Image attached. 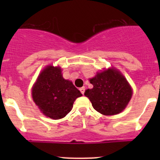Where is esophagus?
<instances>
[{
    "instance_id": "esophagus-1",
    "label": "esophagus",
    "mask_w": 160,
    "mask_h": 160,
    "mask_svg": "<svg viewBox=\"0 0 160 160\" xmlns=\"http://www.w3.org/2000/svg\"><path fill=\"white\" fill-rule=\"evenodd\" d=\"M80 92H81V93L82 94H84V92H85V88L84 87H83V88H80Z\"/></svg>"
}]
</instances>
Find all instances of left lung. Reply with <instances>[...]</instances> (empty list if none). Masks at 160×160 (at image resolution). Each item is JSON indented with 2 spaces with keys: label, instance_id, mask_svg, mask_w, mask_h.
<instances>
[{
  "label": "left lung",
  "instance_id": "1",
  "mask_svg": "<svg viewBox=\"0 0 160 160\" xmlns=\"http://www.w3.org/2000/svg\"><path fill=\"white\" fill-rule=\"evenodd\" d=\"M90 82L92 89L85 91L92 106L104 115H114L125 109L132 95V88L125 77L114 69L98 72Z\"/></svg>",
  "mask_w": 160,
  "mask_h": 160
}]
</instances>
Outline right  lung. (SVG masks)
<instances>
[{"label":"right lung","mask_w":160,"mask_h":160,"mask_svg":"<svg viewBox=\"0 0 160 160\" xmlns=\"http://www.w3.org/2000/svg\"><path fill=\"white\" fill-rule=\"evenodd\" d=\"M82 96L72 82L65 80L59 67H47L32 88V98L42 112L56 120L72 110L74 101Z\"/></svg>","instance_id":"add662e5"}]
</instances>
